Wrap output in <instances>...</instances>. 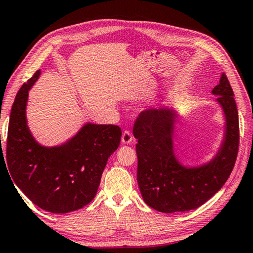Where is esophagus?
Segmentation results:
<instances>
[{
	"label": "esophagus",
	"mask_w": 253,
	"mask_h": 253,
	"mask_svg": "<svg viewBox=\"0 0 253 253\" xmlns=\"http://www.w3.org/2000/svg\"><path fill=\"white\" fill-rule=\"evenodd\" d=\"M132 142V135L129 130H124L122 135V143L123 144H130Z\"/></svg>",
	"instance_id": "34e87169"
}]
</instances>
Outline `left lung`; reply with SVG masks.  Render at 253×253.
I'll return each instance as SVG.
<instances>
[{"label":"left lung","mask_w":253,"mask_h":253,"mask_svg":"<svg viewBox=\"0 0 253 253\" xmlns=\"http://www.w3.org/2000/svg\"><path fill=\"white\" fill-rule=\"evenodd\" d=\"M225 116V132L219 152L208 164L185 168L173 149L176 111L147 109L137 117V182L148 207L163 213L198 209L221 190L234 168L239 151V116L234 93L225 74L213 88Z\"/></svg>","instance_id":"left-lung-1"}]
</instances>
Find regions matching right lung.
I'll list each match as a JSON object with an SVG mask.
<instances>
[{"label":"right lung","instance_id":"1","mask_svg":"<svg viewBox=\"0 0 253 253\" xmlns=\"http://www.w3.org/2000/svg\"><path fill=\"white\" fill-rule=\"evenodd\" d=\"M40 74L38 70L21 87L12 106L6 165L12 183L34 204L51 213H68L95 198L107 161L121 143L122 129L88 123L67 143L41 146L30 132L25 117L29 90Z\"/></svg>","mask_w":253,"mask_h":253}]
</instances>
